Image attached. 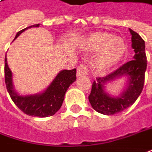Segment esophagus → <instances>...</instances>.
I'll return each instance as SVG.
<instances>
[{
	"label": "esophagus",
	"instance_id": "34e87169",
	"mask_svg": "<svg viewBox=\"0 0 152 152\" xmlns=\"http://www.w3.org/2000/svg\"><path fill=\"white\" fill-rule=\"evenodd\" d=\"M88 67L85 64H80L77 69V76H83L88 74Z\"/></svg>",
	"mask_w": 152,
	"mask_h": 152
}]
</instances>
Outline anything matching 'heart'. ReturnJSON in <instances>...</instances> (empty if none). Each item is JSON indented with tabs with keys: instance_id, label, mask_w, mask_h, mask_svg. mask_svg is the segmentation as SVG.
<instances>
[{
	"instance_id": "heart-1",
	"label": "heart",
	"mask_w": 152,
	"mask_h": 152,
	"mask_svg": "<svg viewBox=\"0 0 152 152\" xmlns=\"http://www.w3.org/2000/svg\"><path fill=\"white\" fill-rule=\"evenodd\" d=\"M85 50H100L95 59V67L99 71L110 69L118 63L125 53L126 46L122 39L108 33H96L84 43Z\"/></svg>"
}]
</instances>
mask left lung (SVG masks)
Returning <instances> with one entry per match:
<instances>
[{
	"label": "left lung",
	"mask_w": 152,
	"mask_h": 152,
	"mask_svg": "<svg viewBox=\"0 0 152 152\" xmlns=\"http://www.w3.org/2000/svg\"><path fill=\"white\" fill-rule=\"evenodd\" d=\"M129 30L132 34V47L135 52L133 59L105 77H98L93 83L88 100L92 107L99 113L109 116L122 112L136 102L143 89L147 65L145 41L137 32L131 29ZM122 76L128 77L125 90L118 97L110 96L105 92L106 83Z\"/></svg>",
	"instance_id": "8db88e82"
}]
</instances>
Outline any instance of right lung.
<instances>
[{
	"label": "right lung",
	"mask_w": 152,
	"mask_h": 152,
	"mask_svg": "<svg viewBox=\"0 0 152 152\" xmlns=\"http://www.w3.org/2000/svg\"><path fill=\"white\" fill-rule=\"evenodd\" d=\"M36 24L19 31L14 40L23 31L31 27H38ZM76 80V69L60 71L53 82L43 93L33 95H19L15 91L12 82V73L7 64V58H5V82L7 91L14 103L25 113L39 118L53 116L62 106L64 95L69 87Z\"/></svg>",
	"instance_id": "add662e5"
}]
</instances>
